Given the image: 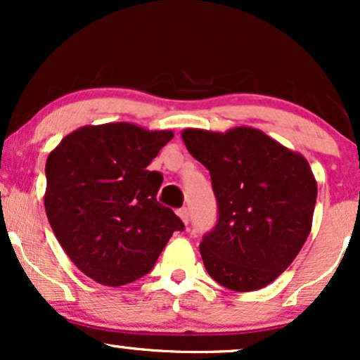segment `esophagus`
I'll return each mask as SVG.
<instances>
[{"label": "esophagus", "mask_w": 360, "mask_h": 360, "mask_svg": "<svg viewBox=\"0 0 360 360\" xmlns=\"http://www.w3.org/2000/svg\"><path fill=\"white\" fill-rule=\"evenodd\" d=\"M177 217L181 218V221H183L184 225H188V221H189L188 208H179V210H177Z\"/></svg>", "instance_id": "34e87169"}]
</instances>
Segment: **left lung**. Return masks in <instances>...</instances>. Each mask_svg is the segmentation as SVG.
<instances>
[{
  "label": "left lung",
  "mask_w": 360,
  "mask_h": 360,
  "mask_svg": "<svg viewBox=\"0 0 360 360\" xmlns=\"http://www.w3.org/2000/svg\"><path fill=\"white\" fill-rule=\"evenodd\" d=\"M194 159L210 171L218 221L200 252L208 274L233 291H255L278 278L311 232L316 181L308 160L252 127L186 128Z\"/></svg>",
  "instance_id": "1"
}]
</instances>
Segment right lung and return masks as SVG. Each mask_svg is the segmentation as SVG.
Masks as SVG:
<instances>
[{
    "instance_id": "obj_1",
    "label": "right lung",
    "mask_w": 360,
    "mask_h": 360,
    "mask_svg": "<svg viewBox=\"0 0 360 360\" xmlns=\"http://www.w3.org/2000/svg\"><path fill=\"white\" fill-rule=\"evenodd\" d=\"M174 137L117 122L86 125L47 157L44 205L77 269L105 286L146 276L184 223L157 201L162 174L147 166Z\"/></svg>"
}]
</instances>
